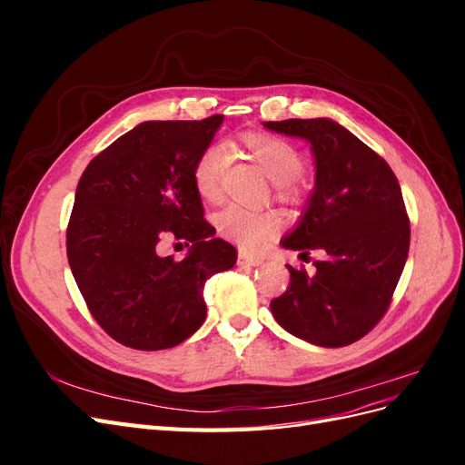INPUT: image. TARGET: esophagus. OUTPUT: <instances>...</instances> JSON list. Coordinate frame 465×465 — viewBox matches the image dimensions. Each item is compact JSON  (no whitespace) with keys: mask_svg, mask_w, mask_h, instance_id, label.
Wrapping results in <instances>:
<instances>
[{"mask_svg":"<svg viewBox=\"0 0 465 465\" xmlns=\"http://www.w3.org/2000/svg\"><path fill=\"white\" fill-rule=\"evenodd\" d=\"M262 262H263L262 258L250 256V254H246V252H241V254H238V265H241V267H256Z\"/></svg>","mask_w":465,"mask_h":465,"instance_id":"1","label":"esophagus"}]
</instances>
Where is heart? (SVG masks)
Wrapping results in <instances>:
<instances>
[{
  "label": "heart",
  "instance_id": "1",
  "mask_svg": "<svg viewBox=\"0 0 465 465\" xmlns=\"http://www.w3.org/2000/svg\"><path fill=\"white\" fill-rule=\"evenodd\" d=\"M241 147L263 174L275 182L277 190L291 192L301 174L302 153L283 137L262 132H246L238 137ZM227 171V151L223 145H209L193 164V186L207 203L223 200V180ZM219 232L241 246L254 252L263 248L281 229V215L275 211H256L231 205L215 219Z\"/></svg>",
  "mask_w": 465,
  "mask_h": 465
}]
</instances>
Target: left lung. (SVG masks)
Returning <instances> with one entry per match:
<instances>
[{"instance_id": "obj_1", "label": "left lung", "mask_w": 465, "mask_h": 465, "mask_svg": "<svg viewBox=\"0 0 465 465\" xmlns=\"http://www.w3.org/2000/svg\"><path fill=\"white\" fill-rule=\"evenodd\" d=\"M263 128L311 143L316 184L301 221L281 246L323 252L316 273H291L272 301L277 323L299 340L343 347L386 314L410 252V219L388 163L330 118L263 122Z\"/></svg>"}]
</instances>
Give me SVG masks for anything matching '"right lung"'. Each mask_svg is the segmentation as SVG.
I'll list each match as a JSON object with an SVG mask.
<instances>
[{"mask_svg":"<svg viewBox=\"0 0 465 465\" xmlns=\"http://www.w3.org/2000/svg\"><path fill=\"white\" fill-rule=\"evenodd\" d=\"M223 116L143 122L83 173L67 224V260L93 318L112 340L159 351L200 330L205 281L236 263L215 238L193 186V164ZM164 235L192 243L184 261L161 257Z\"/></svg>","mask_w":465,"mask_h":465,"instance_id":"1","label":"right lung"}]
</instances>
